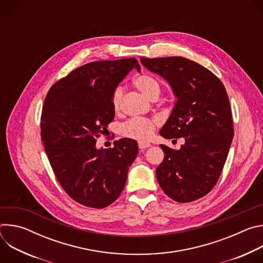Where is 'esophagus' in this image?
Instances as JSON below:
<instances>
[{"label": "esophagus", "instance_id": "1", "mask_svg": "<svg viewBox=\"0 0 263 263\" xmlns=\"http://www.w3.org/2000/svg\"><path fill=\"white\" fill-rule=\"evenodd\" d=\"M138 146H139V148L143 149V148H146V147H148V146H151V144H149L148 142H143V141H139V142H138Z\"/></svg>", "mask_w": 263, "mask_h": 263}]
</instances>
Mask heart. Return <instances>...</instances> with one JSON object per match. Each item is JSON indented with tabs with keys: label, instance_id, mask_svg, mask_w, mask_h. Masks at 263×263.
I'll use <instances>...</instances> for the list:
<instances>
[{
	"label": "heart",
	"instance_id": "heart-1",
	"mask_svg": "<svg viewBox=\"0 0 263 263\" xmlns=\"http://www.w3.org/2000/svg\"><path fill=\"white\" fill-rule=\"evenodd\" d=\"M134 85L143 96H145L149 100L158 98L161 92V85L159 81L156 78L149 76V74H146V73L140 74V76L136 77L134 79ZM123 95H124V90L121 86L117 87L114 93H112L111 103L115 110H119L121 108ZM155 125H156V122L154 120L133 119L128 123H126L125 125H123L122 133L123 135L129 138H133L137 140H147L153 135L155 130Z\"/></svg>",
	"mask_w": 263,
	"mask_h": 263
}]
</instances>
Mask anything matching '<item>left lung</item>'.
<instances>
[{
  "mask_svg": "<svg viewBox=\"0 0 263 263\" xmlns=\"http://www.w3.org/2000/svg\"><path fill=\"white\" fill-rule=\"evenodd\" d=\"M141 63L163 78L177 99L160 135L185 139L180 149L160 144L158 183L174 201L193 202L213 189L229 153L234 131L227 91L213 72L184 57L141 58Z\"/></svg>",
  "mask_w": 263,
  "mask_h": 263,
  "instance_id": "1",
  "label": "left lung"
}]
</instances>
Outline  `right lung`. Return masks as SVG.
Wrapping results in <instances>:
<instances>
[{
  "mask_svg": "<svg viewBox=\"0 0 263 263\" xmlns=\"http://www.w3.org/2000/svg\"><path fill=\"white\" fill-rule=\"evenodd\" d=\"M133 68L140 71L135 58L90 62L56 82L46 97L41 123L46 153L63 190L84 206L114 203L138 154L131 138L109 148L96 145L115 119L112 93Z\"/></svg>",
  "mask_w": 263,
  "mask_h": 263,
  "instance_id": "1",
  "label": "right lung"
}]
</instances>
